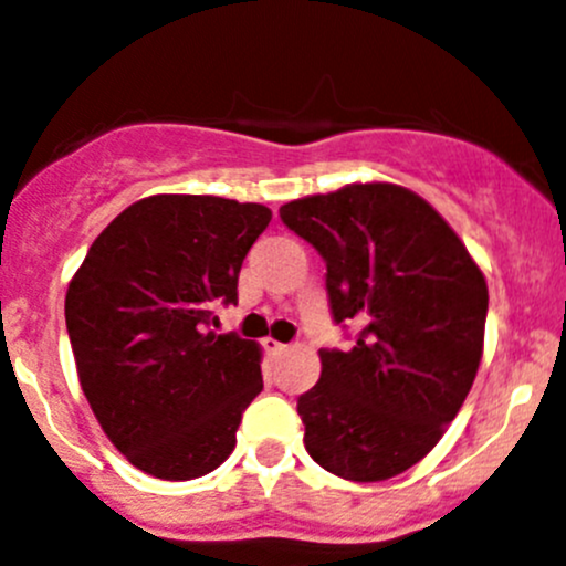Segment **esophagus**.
<instances>
[{
    "mask_svg": "<svg viewBox=\"0 0 566 566\" xmlns=\"http://www.w3.org/2000/svg\"><path fill=\"white\" fill-rule=\"evenodd\" d=\"M265 348L268 352H271V355H284V352H287V343H279V340H273V337H265Z\"/></svg>",
    "mask_w": 566,
    "mask_h": 566,
    "instance_id": "obj_1",
    "label": "esophagus"
}]
</instances>
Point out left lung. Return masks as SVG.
<instances>
[{
    "instance_id": "1",
    "label": "left lung",
    "mask_w": 566,
    "mask_h": 566,
    "mask_svg": "<svg viewBox=\"0 0 566 566\" xmlns=\"http://www.w3.org/2000/svg\"><path fill=\"white\" fill-rule=\"evenodd\" d=\"M326 262L332 321L355 346L321 348L298 396L304 443L337 478L402 474L438 443L478 374L489 290L447 220L394 184H352L279 209Z\"/></svg>"
}]
</instances>
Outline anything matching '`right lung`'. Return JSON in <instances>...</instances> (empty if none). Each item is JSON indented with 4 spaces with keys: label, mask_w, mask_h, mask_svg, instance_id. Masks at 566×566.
I'll use <instances>...</instances> for the list:
<instances>
[{
    "label": "right lung",
    "mask_w": 566,
    "mask_h": 566,
    "mask_svg": "<svg viewBox=\"0 0 566 566\" xmlns=\"http://www.w3.org/2000/svg\"><path fill=\"white\" fill-rule=\"evenodd\" d=\"M268 223V206L153 195L111 220L69 284L83 394L111 443L153 478L218 469L262 390L256 343L211 326L218 304H237L242 259Z\"/></svg>",
    "instance_id": "1"
}]
</instances>
